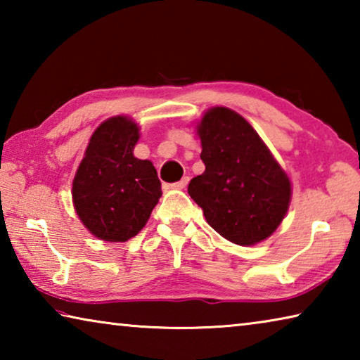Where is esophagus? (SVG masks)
I'll return each mask as SVG.
<instances>
[{"label": "esophagus", "mask_w": 360, "mask_h": 360, "mask_svg": "<svg viewBox=\"0 0 360 360\" xmlns=\"http://www.w3.org/2000/svg\"><path fill=\"white\" fill-rule=\"evenodd\" d=\"M187 184H188V178H187V176H184V178H182L181 181H178V182H174V184H172V187H173V188H179V191H181V188H186Z\"/></svg>", "instance_id": "34e87169"}]
</instances>
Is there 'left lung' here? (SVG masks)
Wrapping results in <instances>:
<instances>
[{
	"mask_svg": "<svg viewBox=\"0 0 360 360\" xmlns=\"http://www.w3.org/2000/svg\"><path fill=\"white\" fill-rule=\"evenodd\" d=\"M205 173L187 192L219 235L240 246L268 238L290 203V181L251 125L229 108H211L197 125Z\"/></svg>",
	"mask_w": 360,
	"mask_h": 360,
	"instance_id": "8db88e82",
	"label": "left lung"
}]
</instances>
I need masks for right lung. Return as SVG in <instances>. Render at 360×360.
Returning a JSON list of instances; mask_svg holds the SVG:
<instances>
[{
  "label": "right lung",
  "instance_id": "obj_1",
  "mask_svg": "<svg viewBox=\"0 0 360 360\" xmlns=\"http://www.w3.org/2000/svg\"><path fill=\"white\" fill-rule=\"evenodd\" d=\"M139 129L115 115L94 131L72 181V203L81 222L103 241H127L138 235L162 197L154 165L133 149Z\"/></svg>",
  "mask_w": 360,
  "mask_h": 360
}]
</instances>
